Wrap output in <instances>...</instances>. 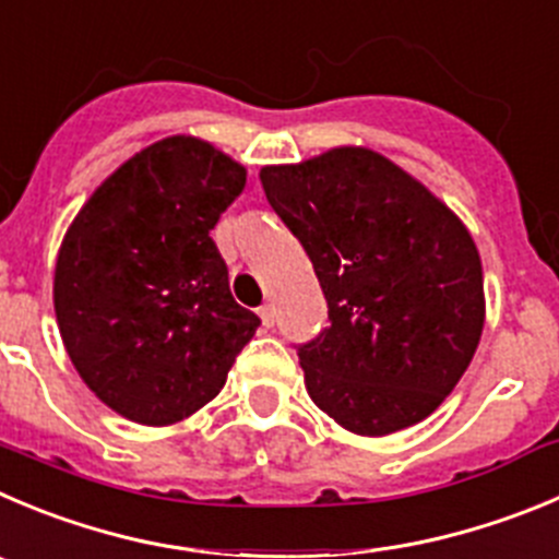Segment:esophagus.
I'll use <instances>...</instances> for the list:
<instances>
[{
    "label": "esophagus",
    "instance_id": "esophagus-1",
    "mask_svg": "<svg viewBox=\"0 0 559 559\" xmlns=\"http://www.w3.org/2000/svg\"><path fill=\"white\" fill-rule=\"evenodd\" d=\"M259 317H262V325L264 328H273V322H275V311H273V306H262V309H259Z\"/></svg>",
    "mask_w": 559,
    "mask_h": 559
}]
</instances>
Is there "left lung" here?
<instances>
[{"label": "left lung", "instance_id": "1", "mask_svg": "<svg viewBox=\"0 0 559 559\" xmlns=\"http://www.w3.org/2000/svg\"><path fill=\"white\" fill-rule=\"evenodd\" d=\"M259 179L328 300V328L297 347L309 397L356 436L427 419L483 336V262L468 228L364 145L267 165Z\"/></svg>", "mask_w": 559, "mask_h": 559}]
</instances>
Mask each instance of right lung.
Returning a JSON list of instances; mask_svg holds the SVG:
<instances>
[{
	"instance_id": "obj_1",
	"label": "right lung",
	"mask_w": 559,
	"mask_h": 559,
	"mask_svg": "<svg viewBox=\"0 0 559 559\" xmlns=\"http://www.w3.org/2000/svg\"><path fill=\"white\" fill-rule=\"evenodd\" d=\"M248 170L190 134L138 151L62 237L55 314L87 389L123 419L176 425L215 400L259 317L228 289L209 231Z\"/></svg>"
}]
</instances>
